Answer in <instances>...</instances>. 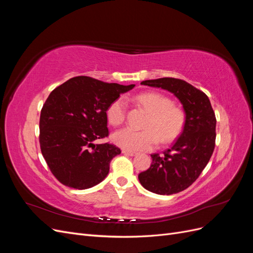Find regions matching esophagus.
Returning a JSON list of instances; mask_svg holds the SVG:
<instances>
[{"label":"esophagus","instance_id":"34e87169","mask_svg":"<svg viewBox=\"0 0 253 253\" xmlns=\"http://www.w3.org/2000/svg\"><path fill=\"white\" fill-rule=\"evenodd\" d=\"M122 153H124L125 155H126V156H134V155H136L137 153L136 152H133V151H127V150H122Z\"/></svg>","mask_w":253,"mask_h":253}]
</instances>
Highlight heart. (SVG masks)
Returning a JSON list of instances; mask_svg holds the SVG:
<instances>
[{
	"label": "heart",
	"instance_id": "1",
	"mask_svg": "<svg viewBox=\"0 0 253 253\" xmlns=\"http://www.w3.org/2000/svg\"><path fill=\"white\" fill-rule=\"evenodd\" d=\"M136 101L150 113V117L143 125V131H135L125 127L112 135V140L118 147L127 151H144L155 147L159 141L169 143L177 138L185 126V113L174 106L170 98L162 94L142 93L136 97ZM126 103L124 98L114 100L106 110V118L112 126L124 124Z\"/></svg>",
	"mask_w": 253,
	"mask_h": 253
}]
</instances>
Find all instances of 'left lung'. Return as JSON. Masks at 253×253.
I'll list each match as a JSON object with an SVG mask.
<instances>
[{
	"mask_svg": "<svg viewBox=\"0 0 253 253\" xmlns=\"http://www.w3.org/2000/svg\"><path fill=\"white\" fill-rule=\"evenodd\" d=\"M141 84L172 93L182 104L186 120L172 148L163 155L152 154L151 167L138 175V179L153 193H178L192 185L209 163L215 147V115L208 96L186 81L159 78Z\"/></svg>",
	"mask_w": 253,
	"mask_h": 253,
	"instance_id": "1",
	"label": "left lung"
}]
</instances>
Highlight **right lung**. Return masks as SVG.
Returning a JSON list of instances; mask_svg holds the SVG:
<instances>
[{
  "instance_id": "right-lung-1",
  "label": "right lung",
  "mask_w": 253,
  "mask_h": 253,
  "mask_svg": "<svg viewBox=\"0 0 253 253\" xmlns=\"http://www.w3.org/2000/svg\"><path fill=\"white\" fill-rule=\"evenodd\" d=\"M134 86L78 76L49 94L40 115V147L60 182L84 190L108 176L111 160L121 151L114 144L94 141L109 135V105Z\"/></svg>"
}]
</instances>
